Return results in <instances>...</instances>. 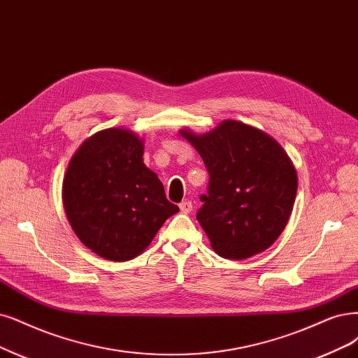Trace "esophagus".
Instances as JSON below:
<instances>
[{"mask_svg":"<svg viewBox=\"0 0 358 358\" xmlns=\"http://www.w3.org/2000/svg\"><path fill=\"white\" fill-rule=\"evenodd\" d=\"M180 209H181V213H182V214H189V213H192V209H193V203H192L190 201L181 202V203H180Z\"/></svg>","mask_w":358,"mask_h":358,"instance_id":"obj_1","label":"esophagus"}]
</instances>
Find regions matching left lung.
Wrapping results in <instances>:
<instances>
[{"mask_svg": "<svg viewBox=\"0 0 358 358\" xmlns=\"http://www.w3.org/2000/svg\"><path fill=\"white\" fill-rule=\"evenodd\" d=\"M180 134L199 152L209 174L196 218L213 249L222 258L246 259L270 248L286 227L298 189L282 145L237 121L203 136L187 129Z\"/></svg>", "mask_w": 358, "mask_h": 358, "instance_id": "obj_1", "label": "left lung"}]
</instances>
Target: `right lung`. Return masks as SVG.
<instances>
[{
	"label": "right lung",
	"mask_w": 358,
	"mask_h": 358,
	"mask_svg": "<svg viewBox=\"0 0 358 358\" xmlns=\"http://www.w3.org/2000/svg\"><path fill=\"white\" fill-rule=\"evenodd\" d=\"M63 205L79 241L117 262L140 255L180 210L143 164V141L121 128L100 131L79 148L63 181Z\"/></svg>",
	"instance_id": "right-lung-1"
}]
</instances>
